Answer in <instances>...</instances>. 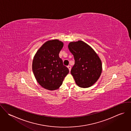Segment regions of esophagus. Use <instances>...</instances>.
I'll return each instance as SVG.
<instances>
[{
	"label": "esophagus",
	"mask_w": 131,
	"mask_h": 131,
	"mask_svg": "<svg viewBox=\"0 0 131 131\" xmlns=\"http://www.w3.org/2000/svg\"><path fill=\"white\" fill-rule=\"evenodd\" d=\"M67 67H68V68L69 69V71L70 72V71H71V67L70 66H68Z\"/></svg>",
	"instance_id": "34e87169"
}]
</instances>
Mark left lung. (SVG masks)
Listing matches in <instances>:
<instances>
[{"label": "left lung", "instance_id": "left-lung-1", "mask_svg": "<svg viewBox=\"0 0 131 131\" xmlns=\"http://www.w3.org/2000/svg\"><path fill=\"white\" fill-rule=\"evenodd\" d=\"M68 48L75 59L71 73L76 84L84 88L92 86L101 74L102 67L99 57L90 46L81 40L71 42Z\"/></svg>", "mask_w": 131, "mask_h": 131}]
</instances>
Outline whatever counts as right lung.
<instances>
[{"label":"right lung","mask_w":131,"mask_h":131,"mask_svg":"<svg viewBox=\"0 0 131 131\" xmlns=\"http://www.w3.org/2000/svg\"><path fill=\"white\" fill-rule=\"evenodd\" d=\"M63 43L57 39L44 43L38 50L32 62V70L39 84L49 90H55L62 85L69 70L63 66L59 53Z\"/></svg>","instance_id":"right-lung-1"}]
</instances>
